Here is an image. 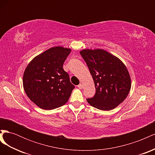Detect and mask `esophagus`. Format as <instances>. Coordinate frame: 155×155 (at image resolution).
Here are the masks:
<instances>
[{"instance_id": "1", "label": "esophagus", "mask_w": 155, "mask_h": 155, "mask_svg": "<svg viewBox=\"0 0 155 155\" xmlns=\"http://www.w3.org/2000/svg\"><path fill=\"white\" fill-rule=\"evenodd\" d=\"M78 87L79 88H80V89H82L83 88V84H79V85H78Z\"/></svg>"}]
</instances>
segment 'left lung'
I'll return each mask as SVG.
<instances>
[{"mask_svg":"<svg viewBox=\"0 0 155 155\" xmlns=\"http://www.w3.org/2000/svg\"><path fill=\"white\" fill-rule=\"evenodd\" d=\"M95 84L96 93L87 99L89 104L102 110H110L122 103L131 87L124 64L107 51L96 49L80 51Z\"/></svg>","mask_w":155,"mask_h":155,"instance_id":"8db88e82","label":"left lung"}]
</instances>
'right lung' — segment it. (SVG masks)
Wrapping results in <instances>:
<instances>
[{
    "instance_id": "1",
    "label": "right lung",
    "mask_w": 155,
    "mask_h": 155,
    "mask_svg": "<svg viewBox=\"0 0 155 155\" xmlns=\"http://www.w3.org/2000/svg\"><path fill=\"white\" fill-rule=\"evenodd\" d=\"M70 51L61 46L51 48L36 56L25 70V91L42 109L51 110L63 105L75 88L63 67Z\"/></svg>"
}]
</instances>
